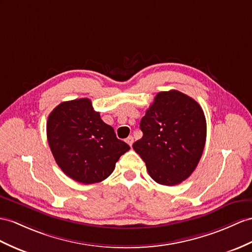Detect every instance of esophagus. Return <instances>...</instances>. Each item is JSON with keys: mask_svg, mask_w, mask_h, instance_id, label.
<instances>
[{"mask_svg": "<svg viewBox=\"0 0 252 252\" xmlns=\"http://www.w3.org/2000/svg\"><path fill=\"white\" fill-rule=\"evenodd\" d=\"M126 142L131 146V145H132V143H133V138H132L131 136H129V137H128V138L126 139Z\"/></svg>", "mask_w": 252, "mask_h": 252, "instance_id": "esophagus-1", "label": "esophagus"}]
</instances>
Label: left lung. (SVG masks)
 I'll return each mask as SVG.
<instances>
[{"mask_svg": "<svg viewBox=\"0 0 252 252\" xmlns=\"http://www.w3.org/2000/svg\"><path fill=\"white\" fill-rule=\"evenodd\" d=\"M143 137L132 147L156 183L174 186L191 175L206 140L203 110L176 90L160 92L140 122Z\"/></svg>", "mask_w": 252, "mask_h": 252, "instance_id": "1", "label": "left lung"}]
</instances>
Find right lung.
Instances as JSON below:
<instances>
[{
	"label": "right lung",
	"mask_w": 252,
	"mask_h": 252,
	"mask_svg": "<svg viewBox=\"0 0 252 252\" xmlns=\"http://www.w3.org/2000/svg\"><path fill=\"white\" fill-rule=\"evenodd\" d=\"M47 138L58 165L82 184L99 183L113 172L129 145L115 136L89 98L64 101L49 114Z\"/></svg>",
	"instance_id": "1"
}]
</instances>
